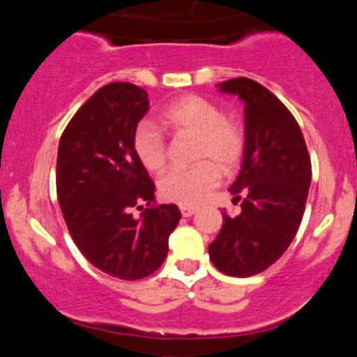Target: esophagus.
<instances>
[{
  "label": "esophagus",
  "instance_id": "34e87169",
  "mask_svg": "<svg viewBox=\"0 0 357 357\" xmlns=\"http://www.w3.org/2000/svg\"><path fill=\"white\" fill-rule=\"evenodd\" d=\"M196 211H198V208L196 206H181V215L184 218H190V216L195 215Z\"/></svg>",
  "mask_w": 357,
  "mask_h": 357
}]
</instances>
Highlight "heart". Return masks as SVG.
Wrapping results in <instances>:
<instances>
[{"mask_svg":"<svg viewBox=\"0 0 357 357\" xmlns=\"http://www.w3.org/2000/svg\"><path fill=\"white\" fill-rule=\"evenodd\" d=\"M161 124L179 136H191L195 161L188 169H171L159 179V195L181 206H195L218 186L221 169L231 173L240 166L247 146L245 129L236 119L223 117L211 100L199 96H184L171 102L161 112ZM134 153L151 173L166 165V142L154 126L142 122L134 132Z\"/></svg>","mask_w":357,"mask_h":357,"instance_id":"b5f03b06","label":"heart"}]
</instances>
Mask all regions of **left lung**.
I'll list each match as a JSON object with an SVG mask.
<instances>
[{
	"mask_svg": "<svg viewBox=\"0 0 357 357\" xmlns=\"http://www.w3.org/2000/svg\"><path fill=\"white\" fill-rule=\"evenodd\" d=\"M245 104V154L230 186L241 213H223V227L208 252L220 272L252 277L285 253L301 227L309 195L310 158L289 109L255 80L238 77L218 84Z\"/></svg>",
	"mask_w": 357,
	"mask_h": 357,
	"instance_id": "obj_1",
	"label": "left lung"
}]
</instances>
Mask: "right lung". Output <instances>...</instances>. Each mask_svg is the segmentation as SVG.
<instances>
[{
  "label": "right lung",
  "mask_w": 357,
  "mask_h": 357,
  "mask_svg": "<svg viewBox=\"0 0 357 357\" xmlns=\"http://www.w3.org/2000/svg\"><path fill=\"white\" fill-rule=\"evenodd\" d=\"M144 89L114 82L97 90L63 130L56 155V196L72 240L93 267L137 280L166 260L181 220L176 204L154 203V183L134 153ZM149 208L134 219L130 210Z\"/></svg>",
  "instance_id": "add662e5"
}]
</instances>
